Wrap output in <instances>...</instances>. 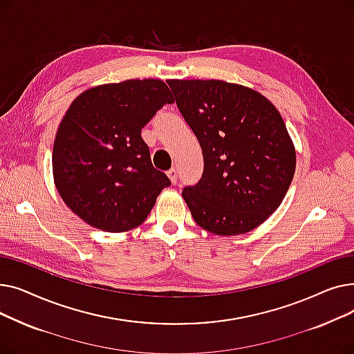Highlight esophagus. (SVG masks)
Returning <instances> with one entry per match:
<instances>
[{"label":"esophagus","mask_w":354,"mask_h":354,"mask_svg":"<svg viewBox=\"0 0 354 354\" xmlns=\"http://www.w3.org/2000/svg\"><path fill=\"white\" fill-rule=\"evenodd\" d=\"M166 175H167V178L171 179V182L175 185L176 182H178V171L176 169H169L166 172Z\"/></svg>","instance_id":"1"}]
</instances>
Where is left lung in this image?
Instances as JSON below:
<instances>
[{"mask_svg": "<svg viewBox=\"0 0 354 354\" xmlns=\"http://www.w3.org/2000/svg\"><path fill=\"white\" fill-rule=\"evenodd\" d=\"M195 133L203 174L182 196L196 224L239 235L280 207L295 171V147L277 107L261 93L222 80H167Z\"/></svg>", "mask_w": 354, "mask_h": 354, "instance_id": "1", "label": "left lung"}]
</instances>
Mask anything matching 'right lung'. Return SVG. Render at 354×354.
Masks as SVG:
<instances>
[{
    "label": "right lung",
    "instance_id": "obj_1",
    "mask_svg": "<svg viewBox=\"0 0 354 354\" xmlns=\"http://www.w3.org/2000/svg\"><path fill=\"white\" fill-rule=\"evenodd\" d=\"M166 103L162 80L91 87L74 99L53 146V176L66 205L106 232L139 227L171 180L155 169L142 127Z\"/></svg>",
    "mask_w": 354,
    "mask_h": 354
}]
</instances>
